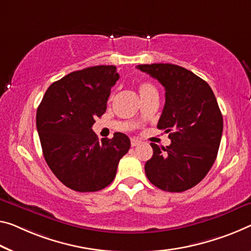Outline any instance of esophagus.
Listing matches in <instances>:
<instances>
[{
    "label": "esophagus",
    "mask_w": 251,
    "mask_h": 251,
    "mask_svg": "<svg viewBox=\"0 0 251 251\" xmlns=\"http://www.w3.org/2000/svg\"><path fill=\"white\" fill-rule=\"evenodd\" d=\"M140 144H141V141L139 140V139H136V138L131 139V146H132V147H136V146H139Z\"/></svg>",
    "instance_id": "34e87169"
}]
</instances>
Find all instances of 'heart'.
Returning <instances> with one entry per match:
<instances>
[{
  "label": "heart",
  "instance_id": "heart-1",
  "mask_svg": "<svg viewBox=\"0 0 251 251\" xmlns=\"http://www.w3.org/2000/svg\"><path fill=\"white\" fill-rule=\"evenodd\" d=\"M139 93H140L141 98H145V96L150 94H157V90L153 86V84L150 82H142L139 84Z\"/></svg>",
  "mask_w": 251,
  "mask_h": 251
}]
</instances>
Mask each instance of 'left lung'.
<instances>
[{"label":"left lung","mask_w":251,"mask_h":251,"mask_svg":"<svg viewBox=\"0 0 251 251\" xmlns=\"http://www.w3.org/2000/svg\"><path fill=\"white\" fill-rule=\"evenodd\" d=\"M165 87V105L157 128L172 144L152 147L145 172L150 183L167 192H184L206 176L218 156L223 119L205 80L173 64L138 65Z\"/></svg>","instance_id":"left-lung-1"}]
</instances>
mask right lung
Instances as JSON below:
<instances>
[{
  "label": "right lung",
  "mask_w": 251,
  "mask_h": 251,
  "mask_svg": "<svg viewBox=\"0 0 251 251\" xmlns=\"http://www.w3.org/2000/svg\"><path fill=\"white\" fill-rule=\"evenodd\" d=\"M113 65L73 72L48 87L37 110V130L44 157L61 183L76 192H96L113 182L130 139L115 132L102 139L92 130L106 111L119 79Z\"/></svg>",
  "instance_id": "right-lung-1"
}]
</instances>
